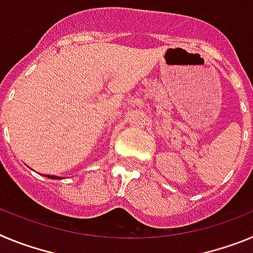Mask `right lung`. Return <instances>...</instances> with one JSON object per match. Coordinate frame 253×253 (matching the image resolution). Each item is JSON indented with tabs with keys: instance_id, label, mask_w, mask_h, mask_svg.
<instances>
[{
	"instance_id": "obj_1",
	"label": "right lung",
	"mask_w": 253,
	"mask_h": 253,
	"mask_svg": "<svg viewBox=\"0 0 253 253\" xmlns=\"http://www.w3.org/2000/svg\"><path fill=\"white\" fill-rule=\"evenodd\" d=\"M48 178H53V180H62V177H58V176H51V175H45Z\"/></svg>"
}]
</instances>
